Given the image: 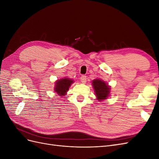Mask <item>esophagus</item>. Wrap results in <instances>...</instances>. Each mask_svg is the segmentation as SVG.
Segmentation results:
<instances>
[{
    "instance_id": "1",
    "label": "esophagus",
    "mask_w": 159,
    "mask_h": 159,
    "mask_svg": "<svg viewBox=\"0 0 159 159\" xmlns=\"http://www.w3.org/2000/svg\"><path fill=\"white\" fill-rule=\"evenodd\" d=\"M80 80H81V82L82 84H85L86 81H87V78H86V76L85 75H81V78H80Z\"/></svg>"
}]
</instances>
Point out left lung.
Segmentation results:
<instances>
[{
	"label": "left lung",
	"instance_id": "obj_1",
	"mask_svg": "<svg viewBox=\"0 0 159 159\" xmlns=\"http://www.w3.org/2000/svg\"><path fill=\"white\" fill-rule=\"evenodd\" d=\"M92 85L95 95L99 102H103L110 95L111 86L101 79H95L92 81Z\"/></svg>",
	"mask_w": 159,
	"mask_h": 159
}]
</instances>
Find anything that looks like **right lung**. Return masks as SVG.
<instances>
[{
	"mask_svg": "<svg viewBox=\"0 0 159 159\" xmlns=\"http://www.w3.org/2000/svg\"><path fill=\"white\" fill-rule=\"evenodd\" d=\"M74 81L68 78H64L56 80L55 82L54 91L60 96H64L67 94L70 87Z\"/></svg>",
	"mask_w": 159,
	"mask_h": 159,
	"instance_id": "obj_1",
	"label": "right lung"
}]
</instances>
